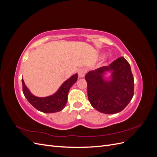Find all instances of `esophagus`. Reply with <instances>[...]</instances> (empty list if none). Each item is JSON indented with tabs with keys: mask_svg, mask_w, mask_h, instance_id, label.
Returning <instances> with one entry per match:
<instances>
[{
	"mask_svg": "<svg viewBox=\"0 0 157 157\" xmlns=\"http://www.w3.org/2000/svg\"><path fill=\"white\" fill-rule=\"evenodd\" d=\"M86 72H87V70L86 68H84V67H82L80 68L78 71V76L80 77H84L85 75L86 74Z\"/></svg>",
	"mask_w": 157,
	"mask_h": 157,
	"instance_id": "1",
	"label": "esophagus"
}]
</instances>
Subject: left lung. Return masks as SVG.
I'll return each instance as SVG.
<instances>
[{"label": "left lung", "instance_id": "left-lung-1", "mask_svg": "<svg viewBox=\"0 0 157 157\" xmlns=\"http://www.w3.org/2000/svg\"><path fill=\"white\" fill-rule=\"evenodd\" d=\"M112 70V80L103 79L105 71ZM88 98L92 106L99 112L115 114L122 111L134 96V80L130 65L121 57L109 66L90 71L85 76Z\"/></svg>", "mask_w": 157, "mask_h": 157}]
</instances>
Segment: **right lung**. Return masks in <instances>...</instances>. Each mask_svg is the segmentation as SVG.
<instances>
[{
    "instance_id": "add662e5",
    "label": "right lung",
    "mask_w": 157,
    "mask_h": 157,
    "mask_svg": "<svg viewBox=\"0 0 157 157\" xmlns=\"http://www.w3.org/2000/svg\"><path fill=\"white\" fill-rule=\"evenodd\" d=\"M78 75L75 74L65 81L56 94L45 98L36 97L27 88L22 78L23 92L31 105L37 110L46 113H56L62 110L67 101L69 89L77 80Z\"/></svg>"
}]
</instances>
